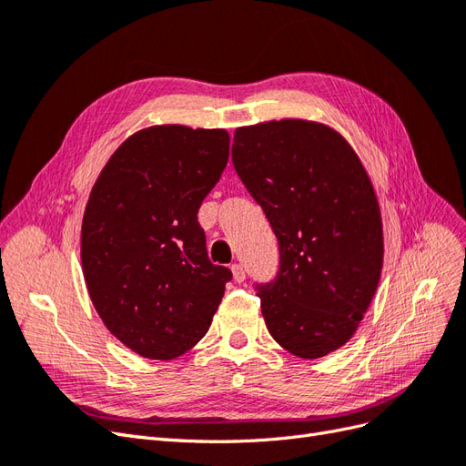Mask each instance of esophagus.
Masks as SVG:
<instances>
[{
    "mask_svg": "<svg viewBox=\"0 0 466 466\" xmlns=\"http://www.w3.org/2000/svg\"><path fill=\"white\" fill-rule=\"evenodd\" d=\"M231 272H233V279L237 281V284H241V281H245V268H243V264H233L231 266Z\"/></svg>",
    "mask_w": 466,
    "mask_h": 466,
    "instance_id": "obj_1",
    "label": "esophagus"
}]
</instances>
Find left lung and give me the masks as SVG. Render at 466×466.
<instances>
[{"label":"left lung","mask_w":466,"mask_h":466,"mask_svg":"<svg viewBox=\"0 0 466 466\" xmlns=\"http://www.w3.org/2000/svg\"><path fill=\"white\" fill-rule=\"evenodd\" d=\"M231 153L279 245L276 279L257 286L266 329L293 356H327L354 336L379 286L383 221L371 178L320 122L237 128Z\"/></svg>","instance_id":"8db88e82"}]
</instances>
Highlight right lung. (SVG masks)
Masks as SVG:
<instances>
[{"instance_id":"obj_1","label":"right lung","mask_w":466,"mask_h":466,"mask_svg":"<svg viewBox=\"0 0 466 466\" xmlns=\"http://www.w3.org/2000/svg\"><path fill=\"white\" fill-rule=\"evenodd\" d=\"M229 159V134L151 126L112 153L89 194L81 264L105 327L136 354L175 360L198 344L229 268L211 264L202 200Z\"/></svg>"}]
</instances>
